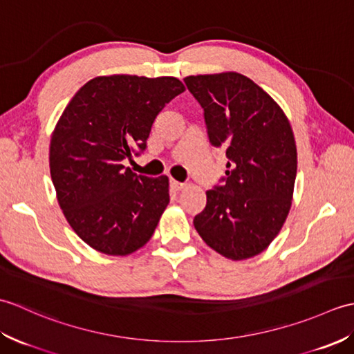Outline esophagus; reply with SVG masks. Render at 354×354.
Masks as SVG:
<instances>
[{
    "instance_id": "1",
    "label": "esophagus",
    "mask_w": 354,
    "mask_h": 354,
    "mask_svg": "<svg viewBox=\"0 0 354 354\" xmlns=\"http://www.w3.org/2000/svg\"><path fill=\"white\" fill-rule=\"evenodd\" d=\"M185 187V184L184 183H178V181H175V179H170V189L173 190V192H179V190H183Z\"/></svg>"
}]
</instances>
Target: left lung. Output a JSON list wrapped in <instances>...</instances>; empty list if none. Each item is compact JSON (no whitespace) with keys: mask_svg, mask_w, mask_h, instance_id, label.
I'll list each match as a JSON object with an SVG mask.
<instances>
[{"mask_svg":"<svg viewBox=\"0 0 354 354\" xmlns=\"http://www.w3.org/2000/svg\"><path fill=\"white\" fill-rule=\"evenodd\" d=\"M204 109L209 145L223 149L227 171L193 223L204 242L231 260L260 254L288 217L297 146L281 108L243 74L189 76Z\"/></svg>","mask_w":354,"mask_h":354,"instance_id":"obj_1","label":"left lung"}]
</instances>
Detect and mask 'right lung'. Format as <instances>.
<instances>
[{
  "label": "right lung",
  "mask_w": 354,
  "mask_h": 354,
  "mask_svg": "<svg viewBox=\"0 0 354 354\" xmlns=\"http://www.w3.org/2000/svg\"><path fill=\"white\" fill-rule=\"evenodd\" d=\"M184 89L176 77L103 76L65 108L51 137V179L66 221L94 250L127 255L152 237L169 179L137 175L123 161L145 152L156 115Z\"/></svg>",
  "instance_id": "obj_1"
}]
</instances>
